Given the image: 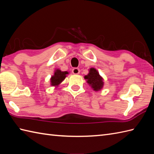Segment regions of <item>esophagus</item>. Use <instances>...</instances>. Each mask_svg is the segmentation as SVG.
I'll return each mask as SVG.
<instances>
[{
  "label": "esophagus",
  "instance_id": "1",
  "mask_svg": "<svg viewBox=\"0 0 154 154\" xmlns=\"http://www.w3.org/2000/svg\"><path fill=\"white\" fill-rule=\"evenodd\" d=\"M72 72L74 74H78L80 73V69L78 68H74Z\"/></svg>",
  "mask_w": 154,
  "mask_h": 154
}]
</instances>
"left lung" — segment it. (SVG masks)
Returning <instances> with one entry per match:
<instances>
[{
  "instance_id": "obj_1",
  "label": "left lung",
  "mask_w": 154,
  "mask_h": 154,
  "mask_svg": "<svg viewBox=\"0 0 154 154\" xmlns=\"http://www.w3.org/2000/svg\"><path fill=\"white\" fill-rule=\"evenodd\" d=\"M84 78L87 80V82L95 91L100 90L103 86V78L100 76L97 70L94 68H90V72L84 76Z\"/></svg>"
}]
</instances>
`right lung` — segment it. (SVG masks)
Masks as SVG:
<instances>
[{
	"instance_id": "obj_1",
	"label": "right lung",
	"mask_w": 154,
	"mask_h": 154,
	"mask_svg": "<svg viewBox=\"0 0 154 154\" xmlns=\"http://www.w3.org/2000/svg\"><path fill=\"white\" fill-rule=\"evenodd\" d=\"M68 74V72H62L57 69L54 72L53 76L51 78V82L52 86H58L66 78V75Z\"/></svg>"
}]
</instances>
